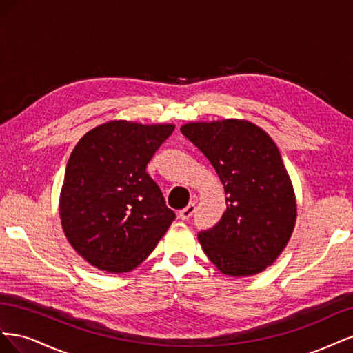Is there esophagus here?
I'll list each match as a JSON object with an SVG mask.
<instances>
[{"mask_svg": "<svg viewBox=\"0 0 353 353\" xmlns=\"http://www.w3.org/2000/svg\"><path fill=\"white\" fill-rule=\"evenodd\" d=\"M196 212V203H190L187 208H184L183 210H179V218L183 221H187L191 218V215Z\"/></svg>", "mask_w": 353, "mask_h": 353, "instance_id": "obj_1", "label": "esophagus"}]
</instances>
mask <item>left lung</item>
Wrapping results in <instances>:
<instances>
[{"label":"left lung","mask_w":353,"mask_h":353,"mask_svg":"<svg viewBox=\"0 0 353 353\" xmlns=\"http://www.w3.org/2000/svg\"><path fill=\"white\" fill-rule=\"evenodd\" d=\"M181 132L209 159L227 194L221 221L199 232L203 252L222 274L263 271L284 250L296 222L279 147L259 126L237 119L187 123Z\"/></svg>","instance_id":"left-lung-1"}]
</instances>
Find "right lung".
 I'll return each mask as SVG.
<instances>
[{"label": "right lung", "instance_id": "add662e5", "mask_svg": "<svg viewBox=\"0 0 353 353\" xmlns=\"http://www.w3.org/2000/svg\"><path fill=\"white\" fill-rule=\"evenodd\" d=\"M174 130L113 121L73 148L60 194L61 225L72 248L95 268L132 271L175 219L145 170Z\"/></svg>", "mask_w": 353, "mask_h": 353}]
</instances>
